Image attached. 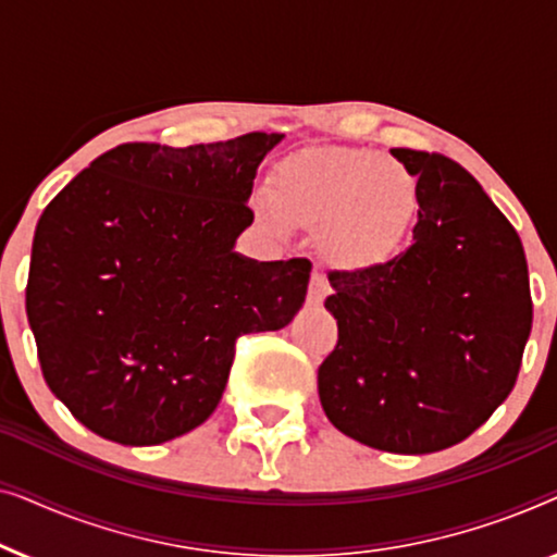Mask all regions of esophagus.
Wrapping results in <instances>:
<instances>
[{"mask_svg":"<svg viewBox=\"0 0 557 557\" xmlns=\"http://www.w3.org/2000/svg\"><path fill=\"white\" fill-rule=\"evenodd\" d=\"M326 294H330V284H326V278L322 276V273L314 271V276H311V286H309V304L319 307V304L324 301Z\"/></svg>","mask_w":557,"mask_h":557,"instance_id":"1","label":"esophagus"}]
</instances>
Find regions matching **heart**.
<instances>
[{"mask_svg": "<svg viewBox=\"0 0 557 557\" xmlns=\"http://www.w3.org/2000/svg\"><path fill=\"white\" fill-rule=\"evenodd\" d=\"M406 174L368 151L326 149L288 157L273 172V193L256 195V212L269 231L286 235L296 223L322 231V248L342 269H372L398 253L406 240L416 197L398 195Z\"/></svg>", "mask_w": 557, "mask_h": 557, "instance_id": "b5f03b06", "label": "heart"}]
</instances>
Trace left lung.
I'll use <instances>...</instances> for the list:
<instances>
[{
	"instance_id": "1",
	"label": "left lung",
	"mask_w": 557,
	"mask_h": 557,
	"mask_svg": "<svg viewBox=\"0 0 557 557\" xmlns=\"http://www.w3.org/2000/svg\"><path fill=\"white\" fill-rule=\"evenodd\" d=\"M418 180L413 240L391 261L332 271L339 339L319 364L334 429L391 454L471 436L509 393L532 330L528 261L512 223L444 154L391 149Z\"/></svg>"
}]
</instances>
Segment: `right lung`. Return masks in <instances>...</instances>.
I'll use <instances>...</instances> for the list:
<instances>
[{
    "label": "right lung",
    "instance_id": "right-lung-1",
    "mask_svg": "<svg viewBox=\"0 0 557 557\" xmlns=\"http://www.w3.org/2000/svg\"><path fill=\"white\" fill-rule=\"evenodd\" d=\"M281 134L106 151L45 208L25 292L45 383L78 421L154 446L208 421L235 342L307 299V258L253 261L235 238Z\"/></svg>",
    "mask_w": 557,
    "mask_h": 557
}]
</instances>
